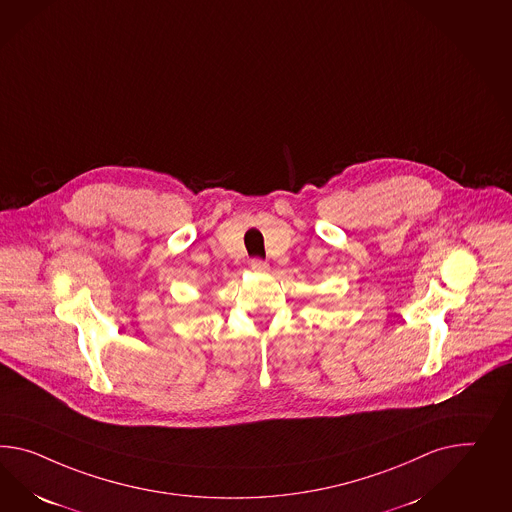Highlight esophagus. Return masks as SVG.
Masks as SVG:
<instances>
[{
    "mask_svg": "<svg viewBox=\"0 0 512 512\" xmlns=\"http://www.w3.org/2000/svg\"><path fill=\"white\" fill-rule=\"evenodd\" d=\"M250 269H252L254 273H267V271H269V265L263 262V260H258V258H254V260L250 262Z\"/></svg>",
    "mask_w": 512,
    "mask_h": 512,
    "instance_id": "34e87169",
    "label": "esophagus"
}]
</instances>
